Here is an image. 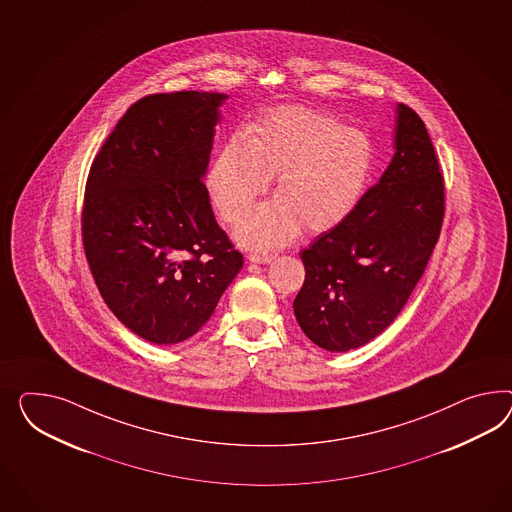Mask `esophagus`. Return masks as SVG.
I'll list each match as a JSON object with an SVG mask.
<instances>
[{
	"label": "esophagus",
	"mask_w": 512,
	"mask_h": 512,
	"mask_svg": "<svg viewBox=\"0 0 512 512\" xmlns=\"http://www.w3.org/2000/svg\"><path fill=\"white\" fill-rule=\"evenodd\" d=\"M248 259L249 263L270 264L274 259H276V255H268V253H251Z\"/></svg>",
	"instance_id": "1"
}]
</instances>
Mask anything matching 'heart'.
Returning a JSON list of instances; mask_svg holds the SVG:
<instances>
[{
    "instance_id": "b5f03b06",
    "label": "heart",
    "mask_w": 512,
    "mask_h": 512,
    "mask_svg": "<svg viewBox=\"0 0 512 512\" xmlns=\"http://www.w3.org/2000/svg\"><path fill=\"white\" fill-rule=\"evenodd\" d=\"M373 143L328 113L287 106L268 111L240 143L229 141L208 167L207 190L221 220L236 223L269 180L277 197L236 227L242 248L289 246L302 227L326 233L356 210L371 179Z\"/></svg>"
}]
</instances>
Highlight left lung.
Segmentation results:
<instances>
[{
  "mask_svg": "<svg viewBox=\"0 0 512 512\" xmlns=\"http://www.w3.org/2000/svg\"><path fill=\"white\" fill-rule=\"evenodd\" d=\"M395 154L341 225L300 253L294 317L315 345L348 352L401 313L423 276L443 220V177L425 123L397 104Z\"/></svg>",
  "mask_w": 512,
  "mask_h": 512,
  "instance_id": "8db88e82",
  "label": "left lung"
}]
</instances>
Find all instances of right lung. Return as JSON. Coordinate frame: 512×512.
<instances>
[{
    "instance_id": "1",
    "label": "right lung",
    "mask_w": 512,
    "mask_h": 512,
    "mask_svg": "<svg viewBox=\"0 0 512 512\" xmlns=\"http://www.w3.org/2000/svg\"><path fill=\"white\" fill-rule=\"evenodd\" d=\"M223 93L141 98L97 154L85 188V257L128 330L177 345L212 317L244 257L216 223L208 160Z\"/></svg>"
}]
</instances>
